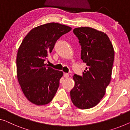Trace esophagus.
Segmentation results:
<instances>
[{"instance_id": "34e87169", "label": "esophagus", "mask_w": 130, "mask_h": 130, "mask_svg": "<svg viewBox=\"0 0 130 130\" xmlns=\"http://www.w3.org/2000/svg\"><path fill=\"white\" fill-rule=\"evenodd\" d=\"M63 76H64L65 78H68V77H69V75L68 73H65L64 74H63Z\"/></svg>"}]
</instances>
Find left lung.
Listing matches in <instances>:
<instances>
[{
  "label": "left lung",
  "instance_id": "left-lung-1",
  "mask_svg": "<svg viewBox=\"0 0 130 130\" xmlns=\"http://www.w3.org/2000/svg\"><path fill=\"white\" fill-rule=\"evenodd\" d=\"M81 46V59L86 63L83 76L75 74V86L70 94L73 104L80 109L96 106L103 98L111 80L115 57L109 38L102 31L90 27L73 29Z\"/></svg>",
  "mask_w": 130,
  "mask_h": 130
}]
</instances>
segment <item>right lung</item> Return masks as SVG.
<instances>
[{
	"label": "right lung",
	"instance_id": "right-lung-1",
	"mask_svg": "<svg viewBox=\"0 0 130 130\" xmlns=\"http://www.w3.org/2000/svg\"><path fill=\"white\" fill-rule=\"evenodd\" d=\"M57 23L41 25L30 31L17 52V75L26 98L36 105H44L53 100L63 72L44 63L57 41L71 30Z\"/></svg>",
	"mask_w": 130,
	"mask_h": 130
}]
</instances>
